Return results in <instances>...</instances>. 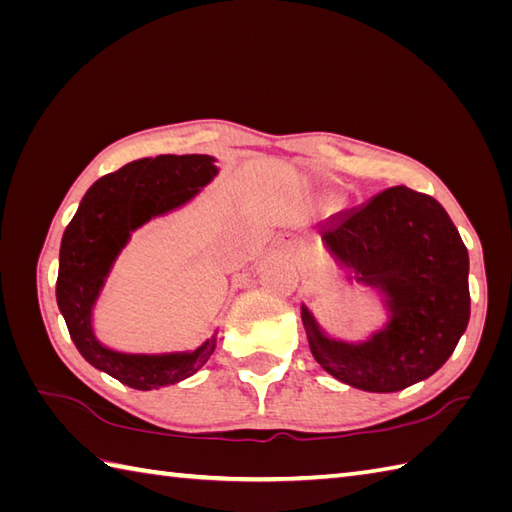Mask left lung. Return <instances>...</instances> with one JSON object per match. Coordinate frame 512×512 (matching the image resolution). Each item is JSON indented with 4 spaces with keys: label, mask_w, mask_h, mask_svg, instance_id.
Wrapping results in <instances>:
<instances>
[{
    "label": "left lung",
    "mask_w": 512,
    "mask_h": 512,
    "mask_svg": "<svg viewBox=\"0 0 512 512\" xmlns=\"http://www.w3.org/2000/svg\"><path fill=\"white\" fill-rule=\"evenodd\" d=\"M325 248L387 297L389 321L365 343L328 339L301 306L310 352L345 385L389 394L447 363L471 317L469 253L431 195L389 187L321 226Z\"/></svg>",
    "instance_id": "left-lung-1"
}]
</instances>
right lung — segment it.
<instances>
[{"mask_svg": "<svg viewBox=\"0 0 512 512\" xmlns=\"http://www.w3.org/2000/svg\"><path fill=\"white\" fill-rule=\"evenodd\" d=\"M211 156L143 158L107 173L83 195L61 239L57 303L81 356L134 389H160L193 376L209 361L215 336L178 354H123L107 350L92 330V308L129 235L151 217L189 202L217 173Z\"/></svg>", "mask_w": 512, "mask_h": 512, "instance_id": "add662e5", "label": "right lung"}]
</instances>
